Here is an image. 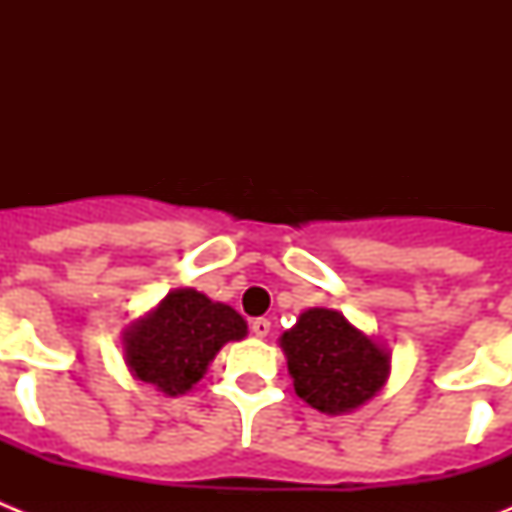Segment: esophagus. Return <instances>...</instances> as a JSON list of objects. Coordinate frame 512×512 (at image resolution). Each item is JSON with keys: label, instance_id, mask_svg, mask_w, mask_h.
Returning a JSON list of instances; mask_svg holds the SVG:
<instances>
[{"label": "esophagus", "instance_id": "34e87169", "mask_svg": "<svg viewBox=\"0 0 512 512\" xmlns=\"http://www.w3.org/2000/svg\"><path fill=\"white\" fill-rule=\"evenodd\" d=\"M269 330H271V323L266 318H256L251 323V333L256 338H266V336H269Z\"/></svg>", "mask_w": 512, "mask_h": 512}]
</instances>
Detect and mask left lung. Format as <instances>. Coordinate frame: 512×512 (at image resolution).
Listing matches in <instances>:
<instances>
[{
	"mask_svg": "<svg viewBox=\"0 0 512 512\" xmlns=\"http://www.w3.org/2000/svg\"><path fill=\"white\" fill-rule=\"evenodd\" d=\"M279 346L297 397L325 415L354 413L390 379V348L328 307L300 312Z\"/></svg>",
	"mask_w": 512,
	"mask_h": 512,
	"instance_id": "1",
	"label": "left lung"
}]
</instances>
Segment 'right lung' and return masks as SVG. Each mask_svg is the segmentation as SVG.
<instances>
[{"instance_id":"obj_1","label":"right lung","mask_w":512,"mask_h":512,"mask_svg":"<svg viewBox=\"0 0 512 512\" xmlns=\"http://www.w3.org/2000/svg\"><path fill=\"white\" fill-rule=\"evenodd\" d=\"M246 336L248 323L230 305L192 287L171 289L122 330V359L135 379L176 397L205 377L225 343Z\"/></svg>"}]
</instances>
